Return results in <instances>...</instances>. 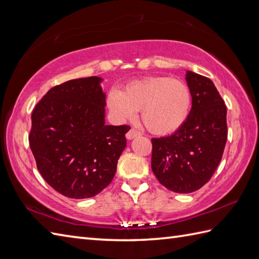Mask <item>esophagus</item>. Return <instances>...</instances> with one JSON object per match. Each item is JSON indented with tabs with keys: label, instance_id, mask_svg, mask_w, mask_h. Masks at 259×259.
I'll return each instance as SVG.
<instances>
[{
	"label": "esophagus",
	"instance_id": "obj_1",
	"mask_svg": "<svg viewBox=\"0 0 259 259\" xmlns=\"http://www.w3.org/2000/svg\"><path fill=\"white\" fill-rule=\"evenodd\" d=\"M138 136H140V133L138 130H136V129H134V128H131L128 133H126V135H125V137H126V139L128 140H131V139H134V138H136V137H138Z\"/></svg>",
	"mask_w": 259,
	"mask_h": 259
}]
</instances>
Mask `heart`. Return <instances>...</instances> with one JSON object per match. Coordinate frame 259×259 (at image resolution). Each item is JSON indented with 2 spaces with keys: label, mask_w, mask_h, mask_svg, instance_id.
I'll list each match as a JSON object with an SVG mask.
<instances>
[{
  "label": "heart",
  "mask_w": 259,
  "mask_h": 259,
  "mask_svg": "<svg viewBox=\"0 0 259 259\" xmlns=\"http://www.w3.org/2000/svg\"><path fill=\"white\" fill-rule=\"evenodd\" d=\"M107 104L119 121L133 120L141 111L142 123L148 131L164 136L178 130L188 118L191 93L179 79L146 76L130 82L122 91H110Z\"/></svg>",
  "instance_id": "b5f03b06"
}]
</instances>
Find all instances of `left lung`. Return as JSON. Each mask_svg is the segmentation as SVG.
Returning a JSON list of instances; mask_svg holds the SVG:
<instances>
[{
	"label": "left lung",
	"instance_id": "1",
	"mask_svg": "<svg viewBox=\"0 0 259 259\" xmlns=\"http://www.w3.org/2000/svg\"><path fill=\"white\" fill-rule=\"evenodd\" d=\"M186 81L192 107L171 136L152 138L151 168L162 186L178 194L200 189L216 171L227 141V109L213 82L191 71Z\"/></svg>",
	"mask_w": 259,
	"mask_h": 259
}]
</instances>
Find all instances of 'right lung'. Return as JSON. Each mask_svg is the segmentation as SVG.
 Instances as JSON below:
<instances>
[{
	"label": "right lung",
	"mask_w": 259,
	"mask_h": 259,
	"mask_svg": "<svg viewBox=\"0 0 259 259\" xmlns=\"http://www.w3.org/2000/svg\"><path fill=\"white\" fill-rule=\"evenodd\" d=\"M99 76L53 87L32 112L29 142L41 176L60 194L84 199L111 183L130 126L104 124Z\"/></svg>",
	"instance_id": "right-lung-1"
}]
</instances>
